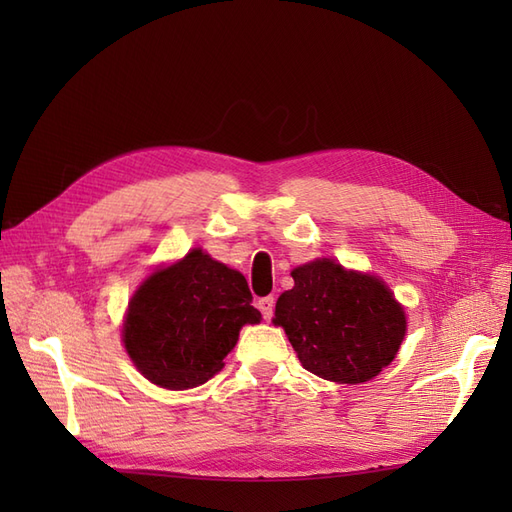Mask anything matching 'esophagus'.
<instances>
[{
	"label": "esophagus",
	"instance_id": "obj_1",
	"mask_svg": "<svg viewBox=\"0 0 512 512\" xmlns=\"http://www.w3.org/2000/svg\"><path fill=\"white\" fill-rule=\"evenodd\" d=\"M273 307H275V299L273 297L258 299V309H260V314H262V318H265V320L273 318Z\"/></svg>",
	"mask_w": 512,
	"mask_h": 512
}]
</instances>
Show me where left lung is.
Returning <instances> with one entry per match:
<instances>
[{"mask_svg": "<svg viewBox=\"0 0 512 512\" xmlns=\"http://www.w3.org/2000/svg\"><path fill=\"white\" fill-rule=\"evenodd\" d=\"M294 288L275 303L301 365L312 374L359 384L378 376L404 342L406 314L374 275L322 258L292 271Z\"/></svg>", "mask_w": 512, "mask_h": 512, "instance_id": "1", "label": "left lung"}]
</instances>
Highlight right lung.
<instances>
[{
	"instance_id": "1",
	"label": "right lung",
	"mask_w": 512,
	"mask_h": 512,
	"mask_svg": "<svg viewBox=\"0 0 512 512\" xmlns=\"http://www.w3.org/2000/svg\"><path fill=\"white\" fill-rule=\"evenodd\" d=\"M256 322L260 312L245 277L192 250L136 290L123 344L147 380L183 391L218 374L243 324Z\"/></svg>"
}]
</instances>
